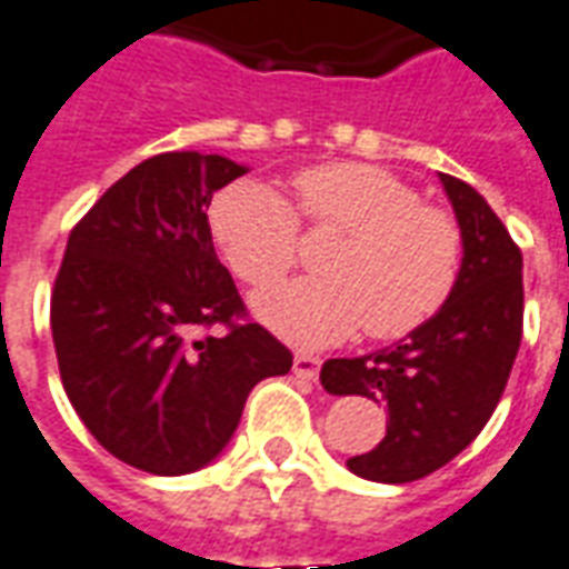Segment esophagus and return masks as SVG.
Here are the masks:
<instances>
[{
	"label": "esophagus",
	"mask_w": 569,
	"mask_h": 569,
	"mask_svg": "<svg viewBox=\"0 0 569 569\" xmlns=\"http://www.w3.org/2000/svg\"><path fill=\"white\" fill-rule=\"evenodd\" d=\"M318 370H321V358L318 356H300L293 358V373L300 377V380H318Z\"/></svg>",
	"instance_id": "obj_1"
}]
</instances>
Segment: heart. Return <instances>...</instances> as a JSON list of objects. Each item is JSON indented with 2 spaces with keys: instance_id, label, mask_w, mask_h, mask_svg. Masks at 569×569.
<instances>
[{
  "instance_id": "heart-1",
  "label": "heart",
  "mask_w": 569,
  "mask_h": 569,
  "mask_svg": "<svg viewBox=\"0 0 569 569\" xmlns=\"http://www.w3.org/2000/svg\"><path fill=\"white\" fill-rule=\"evenodd\" d=\"M211 239L232 276L266 291L300 263V223L340 232L325 276L257 300L266 328L300 346H328L365 328L370 340L413 337L457 293L466 236L405 177L368 162H328L293 177V208L276 189L239 180L208 211Z\"/></svg>"
}]
</instances>
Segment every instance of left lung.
I'll return each instance as SVG.
<instances>
[{
	"mask_svg": "<svg viewBox=\"0 0 569 569\" xmlns=\"http://www.w3.org/2000/svg\"><path fill=\"white\" fill-rule=\"evenodd\" d=\"M466 236L457 293L413 337L361 358H330V395L382 401L380 445L349 469L382 485H407L462 453L493 417L523 330V260L493 208L459 177L441 174Z\"/></svg>",
	"mask_w": 569,
	"mask_h": 569,
	"instance_id": "8db88e82",
	"label": "left lung"
}]
</instances>
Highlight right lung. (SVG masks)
I'll return each mask as SVG.
<instances>
[{
    "label": "right lung",
    "instance_id": "obj_1",
    "mask_svg": "<svg viewBox=\"0 0 569 569\" xmlns=\"http://www.w3.org/2000/svg\"><path fill=\"white\" fill-rule=\"evenodd\" d=\"M241 174L199 152L140 162L72 227L54 278L67 398L112 457L149 475L208 466L253 386L293 365L213 253L208 204Z\"/></svg>",
    "mask_w": 569,
    "mask_h": 569
}]
</instances>
